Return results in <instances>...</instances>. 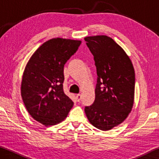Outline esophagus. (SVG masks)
Here are the masks:
<instances>
[{"mask_svg":"<svg viewBox=\"0 0 159 159\" xmlns=\"http://www.w3.org/2000/svg\"><path fill=\"white\" fill-rule=\"evenodd\" d=\"M76 100L78 102H79L80 99H81V95H80V94H77L76 95Z\"/></svg>","mask_w":159,"mask_h":159,"instance_id":"obj_1","label":"esophagus"}]
</instances>
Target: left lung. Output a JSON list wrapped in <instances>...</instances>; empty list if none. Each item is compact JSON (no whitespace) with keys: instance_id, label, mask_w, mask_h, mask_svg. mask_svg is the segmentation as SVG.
<instances>
[{"instance_id":"8db88e82","label":"left lung","mask_w":159,"mask_h":159,"mask_svg":"<svg viewBox=\"0 0 159 159\" xmlns=\"http://www.w3.org/2000/svg\"><path fill=\"white\" fill-rule=\"evenodd\" d=\"M94 56L98 79L95 99L85 107L90 123L102 130L120 124L131 111L134 102L135 76L132 61L123 48L111 38H85Z\"/></svg>"}]
</instances>
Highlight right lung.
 Masks as SVG:
<instances>
[{
    "instance_id": "right-lung-1",
    "label": "right lung",
    "mask_w": 159,
    "mask_h": 159,
    "mask_svg": "<svg viewBox=\"0 0 159 159\" xmlns=\"http://www.w3.org/2000/svg\"><path fill=\"white\" fill-rule=\"evenodd\" d=\"M80 43L61 38L50 39L38 48L26 64L21 98L29 114L43 125L61 122L74 105L63 90L64 66Z\"/></svg>"
}]
</instances>
